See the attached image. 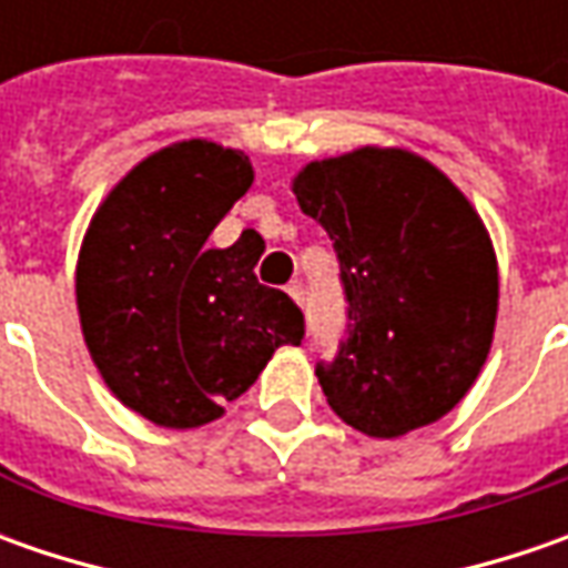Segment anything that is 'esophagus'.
I'll list each match as a JSON object with an SVG mask.
<instances>
[{"label": "esophagus", "mask_w": 568, "mask_h": 568, "mask_svg": "<svg viewBox=\"0 0 568 568\" xmlns=\"http://www.w3.org/2000/svg\"><path fill=\"white\" fill-rule=\"evenodd\" d=\"M287 294L294 296L296 303L303 306V300H306V291H303V284H300V281H291V284H287Z\"/></svg>", "instance_id": "1"}]
</instances>
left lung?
I'll list each match as a JSON object with an SVG mask.
<instances>
[{
	"label": "left lung",
	"mask_w": 568,
	"mask_h": 568,
	"mask_svg": "<svg viewBox=\"0 0 568 568\" xmlns=\"http://www.w3.org/2000/svg\"><path fill=\"white\" fill-rule=\"evenodd\" d=\"M300 207L332 236L347 341L316 376L332 410L373 439L436 424L480 376L496 328L490 233L439 166L366 144L306 164Z\"/></svg>",
	"instance_id": "left-lung-1"
}]
</instances>
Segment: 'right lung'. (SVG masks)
<instances>
[{
	"label": "right lung",
	"instance_id": "obj_1",
	"mask_svg": "<svg viewBox=\"0 0 568 568\" xmlns=\"http://www.w3.org/2000/svg\"><path fill=\"white\" fill-rule=\"evenodd\" d=\"M252 176L236 148L166 144L110 189L81 240L84 344L106 388L151 424L217 420L281 344L303 341L294 300L252 272L262 255L255 230L230 250L205 246Z\"/></svg>",
	"mask_w": 568,
	"mask_h": 568
}]
</instances>
